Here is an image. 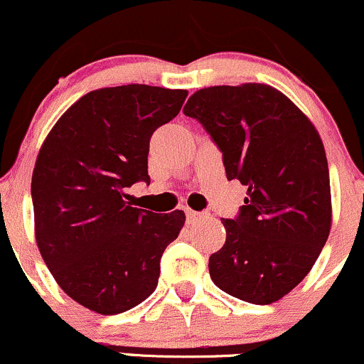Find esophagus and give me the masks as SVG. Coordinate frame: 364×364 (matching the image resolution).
<instances>
[{"label":"esophagus","instance_id":"esophagus-1","mask_svg":"<svg viewBox=\"0 0 364 364\" xmlns=\"http://www.w3.org/2000/svg\"><path fill=\"white\" fill-rule=\"evenodd\" d=\"M202 218H208V213H198V211H192V209H186V220H188V223L202 220Z\"/></svg>","mask_w":364,"mask_h":364}]
</instances>
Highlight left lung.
Instances as JSON below:
<instances>
[{"label":"left lung","mask_w":364,"mask_h":364,"mask_svg":"<svg viewBox=\"0 0 364 364\" xmlns=\"http://www.w3.org/2000/svg\"><path fill=\"white\" fill-rule=\"evenodd\" d=\"M223 153L228 179L247 186L227 240L209 258L225 293L256 305L288 294L311 272L331 228L330 172L307 117L274 87L197 90L183 108Z\"/></svg>","instance_id":"1"}]
</instances>
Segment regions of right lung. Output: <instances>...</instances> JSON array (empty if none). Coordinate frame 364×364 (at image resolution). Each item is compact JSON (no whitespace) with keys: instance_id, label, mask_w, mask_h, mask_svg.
<instances>
[{"instance_id":"obj_1","label":"right lung","mask_w":364,"mask_h":364,"mask_svg":"<svg viewBox=\"0 0 364 364\" xmlns=\"http://www.w3.org/2000/svg\"><path fill=\"white\" fill-rule=\"evenodd\" d=\"M186 95L137 83L92 90L38 153L31 181L38 250L60 289L90 311L125 312L159 284L160 258L185 213L132 208L125 190L150 183L151 134Z\"/></svg>"}]
</instances>
